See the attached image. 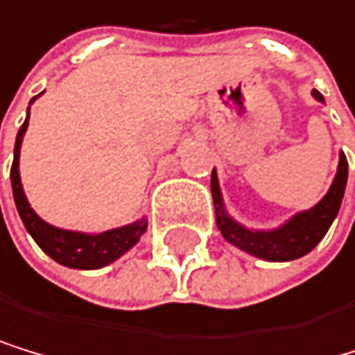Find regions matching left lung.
Masks as SVG:
<instances>
[{"mask_svg":"<svg viewBox=\"0 0 355 355\" xmlns=\"http://www.w3.org/2000/svg\"><path fill=\"white\" fill-rule=\"evenodd\" d=\"M312 94H314V98L322 101L320 92L314 89ZM345 187H347V157L345 153H340L338 173L334 178V184L325 198L314 208L292 217L286 226L270 230V232H259V230L241 228L224 213L215 171L211 178V191H213V202L217 211V226L221 230V235H224L226 241L235 243L237 248L250 252L259 259H266V261H292V259H299L312 250L314 245L325 237L334 217L338 215Z\"/></svg>","mask_w":355,"mask_h":355,"instance_id":"left-lung-1","label":"left lung"}]
</instances>
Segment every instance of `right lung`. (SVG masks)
Instances as JSON below:
<instances>
[{
	"instance_id": "right-lung-1",
	"label": "right lung",
	"mask_w": 355,
	"mask_h": 355,
	"mask_svg": "<svg viewBox=\"0 0 355 355\" xmlns=\"http://www.w3.org/2000/svg\"><path fill=\"white\" fill-rule=\"evenodd\" d=\"M26 127H28V118H26V123L19 127V134H17L15 160L10 166V182H12V195H15L19 217H21L26 230L39 243V248L46 254H50L54 261L61 266L78 268V270H96V268L112 263L114 259L125 254L131 245H136L138 239L142 237V232L147 230V221L144 219L136 221V224L123 226V228L98 232V235H85V232L54 228L46 224L41 217H37V213L30 208L24 195L21 180H19V147H21Z\"/></svg>"
}]
</instances>
